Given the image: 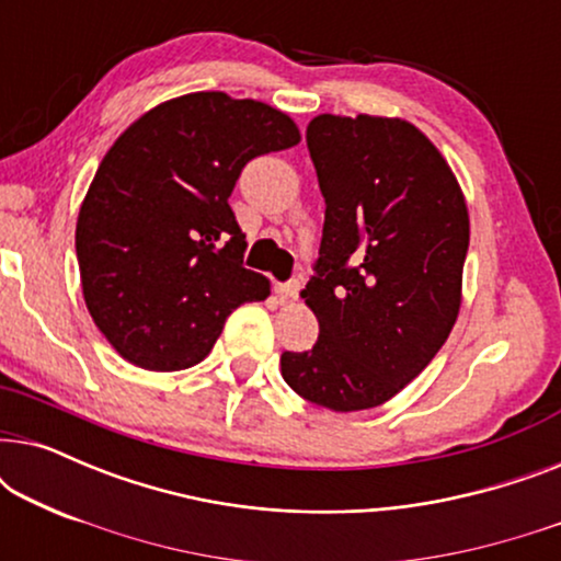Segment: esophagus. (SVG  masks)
Returning <instances> with one entry per match:
<instances>
[{
	"label": "esophagus",
	"mask_w": 561,
	"mask_h": 561,
	"mask_svg": "<svg viewBox=\"0 0 561 561\" xmlns=\"http://www.w3.org/2000/svg\"><path fill=\"white\" fill-rule=\"evenodd\" d=\"M275 290H278L280 298H298V290H301V283H298V280L278 283V286H275Z\"/></svg>",
	"instance_id": "obj_1"
}]
</instances>
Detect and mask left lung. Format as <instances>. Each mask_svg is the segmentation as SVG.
<instances>
[{
    "label": "left lung",
    "mask_w": 561,
    "mask_h": 561,
    "mask_svg": "<svg viewBox=\"0 0 561 561\" xmlns=\"http://www.w3.org/2000/svg\"><path fill=\"white\" fill-rule=\"evenodd\" d=\"M306 142L327 202L317 273L301 290L319 340L283 352L280 375L329 411L375 409L455 327L470 214L449 163L411 122L319 114Z\"/></svg>",
    "instance_id": "8db88e82"
}]
</instances>
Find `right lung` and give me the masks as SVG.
<instances>
[{"instance_id":"right-lung-1","label":"right lung","mask_w":561,"mask_h":561,"mask_svg":"<svg viewBox=\"0 0 561 561\" xmlns=\"http://www.w3.org/2000/svg\"><path fill=\"white\" fill-rule=\"evenodd\" d=\"M298 140L286 112L225 91L168 99L114 140L81 204L76 257L91 319L127 363L186 370L237 306L271 296L242 265L227 198L252 158Z\"/></svg>"}]
</instances>
